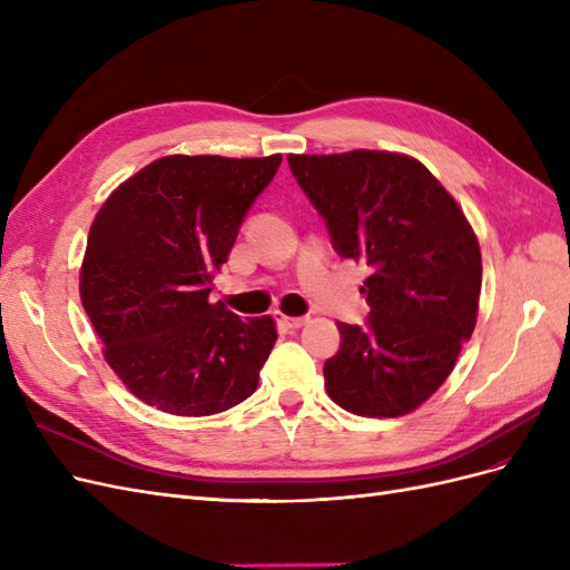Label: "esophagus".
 <instances>
[{"mask_svg":"<svg viewBox=\"0 0 570 570\" xmlns=\"http://www.w3.org/2000/svg\"><path fill=\"white\" fill-rule=\"evenodd\" d=\"M281 323L287 327V331H297V327H302L306 323L304 316H281Z\"/></svg>","mask_w":570,"mask_h":570,"instance_id":"34e87169","label":"esophagus"}]
</instances>
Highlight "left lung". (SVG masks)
I'll return each mask as SVG.
<instances>
[{
    "mask_svg": "<svg viewBox=\"0 0 570 570\" xmlns=\"http://www.w3.org/2000/svg\"><path fill=\"white\" fill-rule=\"evenodd\" d=\"M292 176L323 216L342 258L364 262L366 325L337 323L325 361L331 400L356 416L419 409L471 340L482 283L478 237L454 197L413 157L354 149L289 154Z\"/></svg>",
    "mask_w": 570,
    "mask_h": 570,
    "instance_id": "left-lung-1",
    "label": "left lung"
}]
</instances>
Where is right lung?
<instances>
[{"label":"right lung","instance_id":"right-lung-1","mask_svg":"<svg viewBox=\"0 0 570 570\" xmlns=\"http://www.w3.org/2000/svg\"><path fill=\"white\" fill-rule=\"evenodd\" d=\"M283 157H161L101 204L80 302L124 385L174 416H212L254 394L278 333L271 316L212 304L254 199Z\"/></svg>","mask_w":570,"mask_h":570}]
</instances>
